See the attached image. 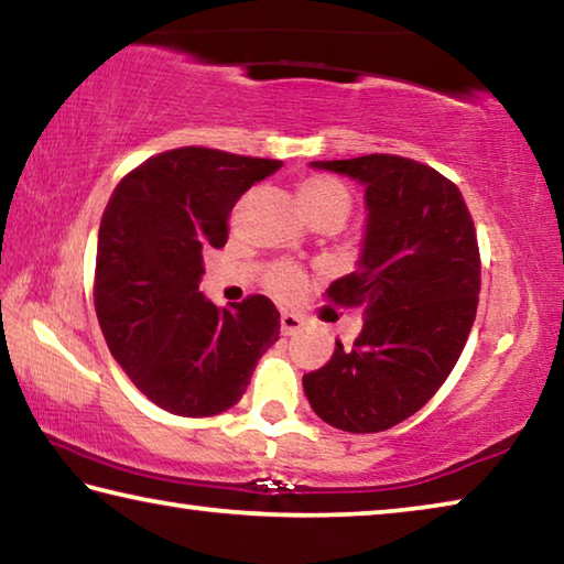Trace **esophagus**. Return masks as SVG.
Here are the masks:
<instances>
[{
    "label": "esophagus",
    "mask_w": 564,
    "mask_h": 564,
    "mask_svg": "<svg viewBox=\"0 0 564 564\" xmlns=\"http://www.w3.org/2000/svg\"><path fill=\"white\" fill-rule=\"evenodd\" d=\"M301 328H303V321L295 316V313H289V311L281 313V333H283V336H295V333H299Z\"/></svg>",
    "instance_id": "esophagus-1"
}]
</instances>
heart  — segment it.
<instances>
[{
	"mask_svg": "<svg viewBox=\"0 0 564 564\" xmlns=\"http://www.w3.org/2000/svg\"><path fill=\"white\" fill-rule=\"evenodd\" d=\"M299 198L305 216L318 218V216H336L340 221H346L350 214L352 198L350 191L340 184L338 178L330 176H308L301 181ZM271 291L281 299H293L295 293L303 289V273L291 265H279L269 279Z\"/></svg>",
	"mask_w": 564,
	"mask_h": 564,
	"instance_id": "1",
	"label": "heart"
}]
</instances>
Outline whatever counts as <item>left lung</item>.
Wrapping results in <instances>:
<instances>
[{
    "instance_id": "1",
    "label": "left lung",
    "mask_w": 564,
    "mask_h": 564,
    "mask_svg": "<svg viewBox=\"0 0 564 564\" xmlns=\"http://www.w3.org/2000/svg\"><path fill=\"white\" fill-rule=\"evenodd\" d=\"M366 188V236L356 271L328 299L362 308L352 348L336 340L326 366L303 376L321 420L380 433L417 413L451 376L470 336L480 251L460 188L435 169L393 154L311 161Z\"/></svg>"
}]
</instances>
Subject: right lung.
I'll list each match as a JSON object with an SVG mask.
<instances>
[{
    "label": "right lung",
    "mask_w": 564,
    "mask_h": 564,
    "mask_svg": "<svg viewBox=\"0 0 564 564\" xmlns=\"http://www.w3.org/2000/svg\"><path fill=\"white\" fill-rule=\"evenodd\" d=\"M275 159L184 147L119 181L101 216L94 305L113 360L151 403L184 417L234 408L281 333L265 295L216 308L198 291L204 251Z\"/></svg>",
    "instance_id": "obj_1"
}]
</instances>
